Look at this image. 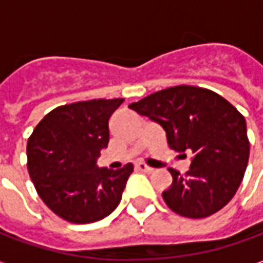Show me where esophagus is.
<instances>
[{
  "mask_svg": "<svg viewBox=\"0 0 263 263\" xmlns=\"http://www.w3.org/2000/svg\"><path fill=\"white\" fill-rule=\"evenodd\" d=\"M135 169H137V171H139V172H145V173H149V172L154 171L152 167H149V166L143 165V163H137V165H135Z\"/></svg>",
  "mask_w": 263,
  "mask_h": 263,
  "instance_id": "esophagus-1",
  "label": "esophagus"
}]
</instances>
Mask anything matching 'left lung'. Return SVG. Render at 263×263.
<instances>
[{
    "label": "left lung",
    "mask_w": 263,
    "mask_h": 263,
    "mask_svg": "<svg viewBox=\"0 0 263 263\" xmlns=\"http://www.w3.org/2000/svg\"><path fill=\"white\" fill-rule=\"evenodd\" d=\"M158 122L172 149L193 154L183 176L162 193L167 207L189 218H204L228 204L248 165L249 141L242 114L217 92L194 86L169 87L128 105Z\"/></svg>",
    "instance_id": "1"
}]
</instances>
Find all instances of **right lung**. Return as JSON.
Segmentation results:
<instances>
[{"instance_id":"1","label":"right lung","mask_w":263,"mask_h":263,"mask_svg":"<svg viewBox=\"0 0 263 263\" xmlns=\"http://www.w3.org/2000/svg\"><path fill=\"white\" fill-rule=\"evenodd\" d=\"M124 98L90 100L52 109L28 141V172L43 203L73 224L103 220L120 204L132 163L98 167L108 121Z\"/></svg>"}]
</instances>
